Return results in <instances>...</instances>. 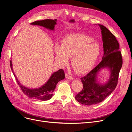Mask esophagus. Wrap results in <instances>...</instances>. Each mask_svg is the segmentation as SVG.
<instances>
[{
	"instance_id": "34e87169",
	"label": "esophagus",
	"mask_w": 132,
	"mask_h": 132,
	"mask_svg": "<svg viewBox=\"0 0 132 132\" xmlns=\"http://www.w3.org/2000/svg\"><path fill=\"white\" fill-rule=\"evenodd\" d=\"M65 77L67 78H68V79H69V80H73V79L72 76H70L69 75H68V73H65Z\"/></svg>"
}]
</instances>
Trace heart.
I'll use <instances>...</instances> for the list:
<instances>
[{"label":"heart","mask_w":132,"mask_h":132,"mask_svg":"<svg viewBox=\"0 0 132 132\" xmlns=\"http://www.w3.org/2000/svg\"><path fill=\"white\" fill-rule=\"evenodd\" d=\"M91 36L71 34L63 38L60 45H55L56 58L61 64L67 65L68 58L71 57V66L78 74H85L94 66L100 55L101 48Z\"/></svg>","instance_id":"b5f03b06"}]
</instances>
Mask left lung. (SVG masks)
Segmentation results:
<instances>
[{
  "label": "left lung",
  "instance_id": "obj_1",
  "mask_svg": "<svg viewBox=\"0 0 132 132\" xmlns=\"http://www.w3.org/2000/svg\"><path fill=\"white\" fill-rule=\"evenodd\" d=\"M101 30L104 54L101 62L81 78L83 89L77 94L75 99L81 104L93 105L103 101L117 87L120 69L122 65V57L119 50V44L115 36L104 26L98 24ZM108 67L111 71L108 82L101 85L97 82V73L103 68Z\"/></svg>",
  "mask_w": 132,
  "mask_h": 132
}]
</instances>
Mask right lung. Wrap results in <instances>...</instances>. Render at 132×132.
<instances>
[{"instance_id": "right-lung-1", "label": "right lung", "mask_w": 132, "mask_h": 132, "mask_svg": "<svg viewBox=\"0 0 132 132\" xmlns=\"http://www.w3.org/2000/svg\"><path fill=\"white\" fill-rule=\"evenodd\" d=\"M56 22L57 19H44L43 20L35 21V22L31 23V24L42 26L46 29L53 30L55 28V25L56 24ZM12 65V61H10L11 69L15 79H16L20 89H22L23 93L31 98L39 100L41 101H46V100H50L52 96V95H53L52 93L55 90L58 82L65 78L64 71L63 69H60L52 73L49 80L43 86L38 89H29L22 86L19 82L13 70Z\"/></svg>"}]
</instances>
